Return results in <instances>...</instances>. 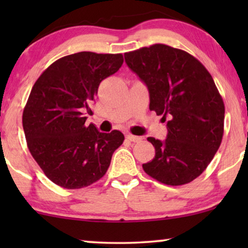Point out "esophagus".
Segmentation results:
<instances>
[{
  "instance_id": "obj_1",
  "label": "esophagus",
  "mask_w": 248,
  "mask_h": 248,
  "mask_svg": "<svg viewBox=\"0 0 248 248\" xmlns=\"http://www.w3.org/2000/svg\"><path fill=\"white\" fill-rule=\"evenodd\" d=\"M126 139H127V140L132 141V142H139V141H141L142 138L137 137V135H133V134H127Z\"/></svg>"
}]
</instances>
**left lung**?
<instances>
[{
  "mask_svg": "<svg viewBox=\"0 0 248 248\" xmlns=\"http://www.w3.org/2000/svg\"><path fill=\"white\" fill-rule=\"evenodd\" d=\"M127 66L147 84L149 108L167 121L165 141L143 170L166 185L188 184L205 170L221 144L225 104L211 74L194 56L165 44L124 54Z\"/></svg>",
  "mask_w": 248,
  "mask_h": 248,
  "instance_id": "left-lung-1",
  "label": "left lung"
}]
</instances>
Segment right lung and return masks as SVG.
Returning a JSON list of instances; mask_svg holds the SVG:
<instances>
[{
	"label": "right lung",
	"mask_w": 248,
	"mask_h": 248,
	"mask_svg": "<svg viewBox=\"0 0 248 248\" xmlns=\"http://www.w3.org/2000/svg\"><path fill=\"white\" fill-rule=\"evenodd\" d=\"M122 54L80 52L47 67L33 84L22 125L30 154L47 178L61 187H87L103 177L124 135L87 125L101 81L117 72Z\"/></svg>",
	"instance_id": "obj_1"
}]
</instances>
